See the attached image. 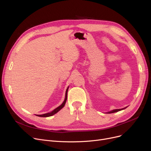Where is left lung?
I'll return each mask as SVG.
<instances>
[{
  "mask_svg": "<svg viewBox=\"0 0 151 151\" xmlns=\"http://www.w3.org/2000/svg\"><path fill=\"white\" fill-rule=\"evenodd\" d=\"M126 109V107H125V108H123V109H115V110H112V111H110V112H108V114H112V113H115V112H119V111H120V110H123V109Z\"/></svg>",
  "mask_w": 151,
  "mask_h": 151,
  "instance_id": "1",
  "label": "left lung"
}]
</instances>
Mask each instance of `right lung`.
<instances>
[{
	"mask_svg": "<svg viewBox=\"0 0 151 151\" xmlns=\"http://www.w3.org/2000/svg\"><path fill=\"white\" fill-rule=\"evenodd\" d=\"M68 88H67V91H66V94H65V100L63 101V102L62 104V105H60V106L59 107H58L57 108H56L55 109H54L52 112H49V113H47V114H42V115H37V116H41V117H47V116H50L52 115H53L54 114H55L56 113H57L58 111H59L60 109H62L64 106L65 103H66V101H67V92H68Z\"/></svg>",
	"mask_w": 151,
	"mask_h": 151,
	"instance_id": "1",
	"label": "right lung"
}]
</instances>
